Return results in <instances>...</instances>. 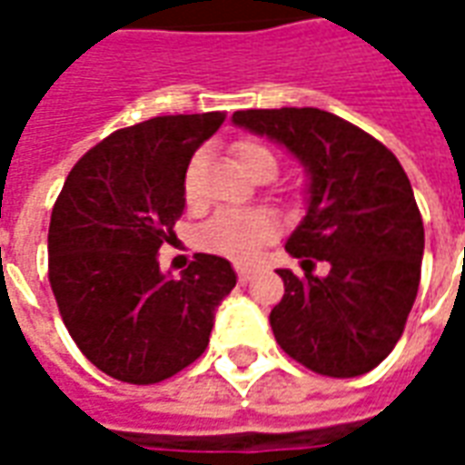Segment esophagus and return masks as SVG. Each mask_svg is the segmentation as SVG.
I'll return each mask as SVG.
<instances>
[{
	"mask_svg": "<svg viewBox=\"0 0 465 465\" xmlns=\"http://www.w3.org/2000/svg\"><path fill=\"white\" fill-rule=\"evenodd\" d=\"M236 276H239V282L242 283H249L256 276V272L253 269H246V266H236Z\"/></svg>",
	"mask_w": 465,
	"mask_h": 465,
	"instance_id": "1",
	"label": "esophagus"
}]
</instances>
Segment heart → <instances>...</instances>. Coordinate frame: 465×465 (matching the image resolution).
I'll use <instances>...</instances> for the list:
<instances>
[{"mask_svg": "<svg viewBox=\"0 0 465 465\" xmlns=\"http://www.w3.org/2000/svg\"><path fill=\"white\" fill-rule=\"evenodd\" d=\"M233 153L243 169L253 173L259 166H272L276 173V159L273 153L256 142H239L233 146ZM196 166L193 159L183 176V199L189 203L196 202ZM276 219L272 213L262 209H226V212L213 213L209 222L203 223L196 233V243L203 252L219 253L236 263H252L269 242L276 239Z\"/></svg>", "mask_w": 465, "mask_h": 465, "instance_id": "obj_1", "label": "heart"}]
</instances>
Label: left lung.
I'll use <instances>...</instances> for the list:
<instances>
[{"instance_id": "left-lung-1", "label": "left lung", "mask_w": 465, "mask_h": 465, "mask_svg": "<svg viewBox=\"0 0 465 465\" xmlns=\"http://www.w3.org/2000/svg\"><path fill=\"white\" fill-rule=\"evenodd\" d=\"M232 122L299 159L309 199L286 252L331 266L303 279L279 269L286 289L269 316L276 341L323 376L369 373L393 351L419 293L423 222L409 176L383 143L331 112L246 109Z\"/></svg>"}]
</instances>
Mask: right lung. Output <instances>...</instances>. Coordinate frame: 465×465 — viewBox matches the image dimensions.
<instances>
[{
	"mask_svg": "<svg viewBox=\"0 0 465 465\" xmlns=\"http://www.w3.org/2000/svg\"><path fill=\"white\" fill-rule=\"evenodd\" d=\"M226 114L153 116L119 129L74 163L49 222V283L79 351L124 383H159L209 346L232 263L196 253L173 279L159 249L183 213L193 152Z\"/></svg>",
	"mask_w": 465,
	"mask_h": 465,
	"instance_id": "add662e5",
	"label": "right lung"
}]
</instances>
